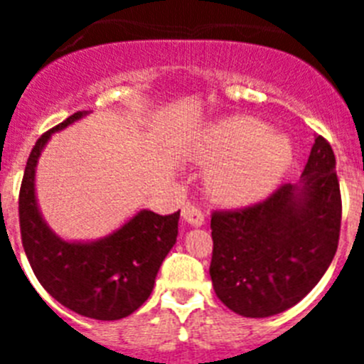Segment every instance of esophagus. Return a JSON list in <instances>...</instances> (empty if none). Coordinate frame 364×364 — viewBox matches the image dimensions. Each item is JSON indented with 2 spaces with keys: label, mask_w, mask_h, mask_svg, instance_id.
Instances as JSON below:
<instances>
[{
  "label": "esophagus",
  "mask_w": 364,
  "mask_h": 364,
  "mask_svg": "<svg viewBox=\"0 0 364 364\" xmlns=\"http://www.w3.org/2000/svg\"><path fill=\"white\" fill-rule=\"evenodd\" d=\"M182 218H184L188 224H191V226L198 228L204 224V215H202V211L198 210L197 205L193 204H184V208H182Z\"/></svg>",
  "instance_id": "obj_1"
}]
</instances>
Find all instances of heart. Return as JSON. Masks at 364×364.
<instances>
[{"mask_svg": "<svg viewBox=\"0 0 364 364\" xmlns=\"http://www.w3.org/2000/svg\"><path fill=\"white\" fill-rule=\"evenodd\" d=\"M200 159L213 162L208 189L228 205H244L268 195L290 166L291 144L252 117H230L205 131Z\"/></svg>", "mask_w": 364, "mask_h": 364, "instance_id": "obj_1", "label": "heart"}]
</instances>
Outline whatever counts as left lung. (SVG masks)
Here are the masks:
<instances>
[{
  "label": "left lung",
  "mask_w": 364,
  "mask_h": 364,
  "mask_svg": "<svg viewBox=\"0 0 364 364\" xmlns=\"http://www.w3.org/2000/svg\"><path fill=\"white\" fill-rule=\"evenodd\" d=\"M341 230L336 154L315 138L297 184L244 210L215 211L210 275L215 294L242 317L295 306L332 262Z\"/></svg>",
  "instance_id": "8db88e82"
}]
</instances>
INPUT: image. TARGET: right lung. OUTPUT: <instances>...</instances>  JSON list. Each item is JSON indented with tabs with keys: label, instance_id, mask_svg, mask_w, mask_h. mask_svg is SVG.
Instances as JSON below:
<instances>
[{
	"label": "right lung",
	"instance_id": "add662e5",
	"mask_svg": "<svg viewBox=\"0 0 364 364\" xmlns=\"http://www.w3.org/2000/svg\"><path fill=\"white\" fill-rule=\"evenodd\" d=\"M89 112H74L32 147L19 189L21 242L31 268L60 304L98 321L124 319L153 291L164 259L176 242L180 211L140 210L118 230L96 240H65L45 222L36 198V166L54 133Z\"/></svg>",
	"mask_w": 364,
	"mask_h": 364
}]
</instances>
